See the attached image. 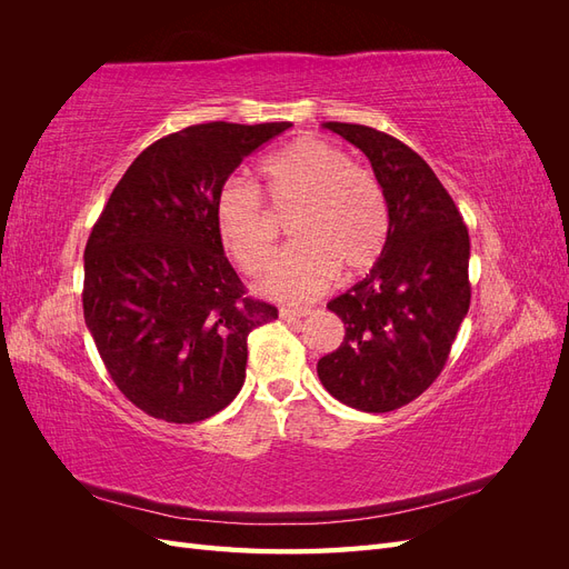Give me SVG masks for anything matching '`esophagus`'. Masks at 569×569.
Here are the masks:
<instances>
[{"instance_id": "1", "label": "esophagus", "mask_w": 569, "mask_h": 569, "mask_svg": "<svg viewBox=\"0 0 569 569\" xmlns=\"http://www.w3.org/2000/svg\"><path fill=\"white\" fill-rule=\"evenodd\" d=\"M308 313V308H280V318L282 320H287V322H291V320H301V318H306Z\"/></svg>"}]
</instances>
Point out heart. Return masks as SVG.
<instances>
[{"label": "heart", "instance_id": "heart-1", "mask_svg": "<svg viewBox=\"0 0 569 569\" xmlns=\"http://www.w3.org/2000/svg\"><path fill=\"white\" fill-rule=\"evenodd\" d=\"M261 176L272 203H295L287 218L295 242L266 274V295L301 303L318 297L337 272L349 278L375 263L387 239V201L377 180L353 166L347 151L301 137L266 159ZM216 228L247 272L266 270L274 253V230L251 182L230 178L220 187Z\"/></svg>", "mask_w": 569, "mask_h": 569}]
</instances>
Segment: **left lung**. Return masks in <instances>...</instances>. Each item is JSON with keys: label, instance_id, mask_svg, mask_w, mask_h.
Wrapping results in <instances>:
<instances>
[{"label": "left lung", "instance_id": "1", "mask_svg": "<svg viewBox=\"0 0 569 569\" xmlns=\"http://www.w3.org/2000/svg\"><path fill=\"white\" fill-rule=\"evenodd\" d=\"M370 159L389 228L363 280L327 303L347 327L318 360L322 387L363 412L410 403L443 370L470 308V234L451 194L422 157L368 126L322 123Z\"/></svg>", "mask_w": 569, "mask_h": 569}]
</instances>
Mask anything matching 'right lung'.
<instances>
[{
	"instance_id": "1",
	"label": "right lung",
	"mask_w": 569,
	"mask_h": 569,
	"mask_svg": "<svg viewBox=\"0 0 569 569\" xmlns=\"http://www.w3.org/2000/svg\"><path fill=\"white\" fill-rule=\"evenodd\" d=\"M291 123H203L132 161L84 247V325L116 387L147 416L189 425L232 403L247 337L278 308L244 295L216 228L234 168Z\"/></svg>"
}]
</instances>
